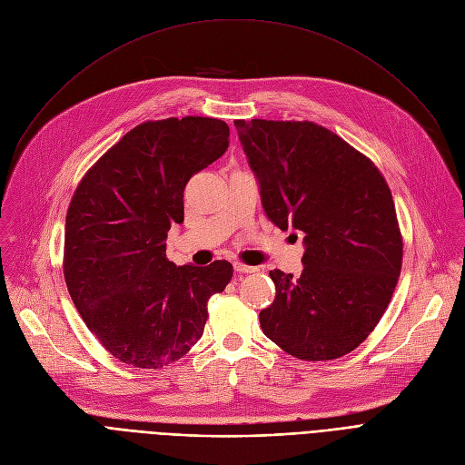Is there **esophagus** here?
Masks as SVG:
<instances>
[{
  "instance_id": "obj_1",
  "label": "esophagus",
  "mask_w": 465,
  "mask_h": 465,
  "mask_svg": "<svg viewBox=\"0 0 465 465\" xmlns=\"http://www.w3.org/2000/svg\"><path fill=\"white\" fill-rule=\"evenodd\" d=\"M233 270H235V273H237V275H247V273H254V272H256V267H252V265H245V263H235V265H233Z\"/></svg>"
}]
</instances>
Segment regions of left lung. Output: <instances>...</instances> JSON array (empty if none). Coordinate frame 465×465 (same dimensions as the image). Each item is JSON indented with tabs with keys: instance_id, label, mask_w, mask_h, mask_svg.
<instances>
[{
	"instance_id": "8db88e82",
	"label": "left lung",
	"mask_w": 465,
	"mask_h": 465,
	"mask_svg": "<svg viewBox=\"0 0 465 465\" xmlns=\"http://www.w3.org/2000/svg\"><path fill=\"white\" fill-rule=\"evenodd\" d=\"M262 205L275 226L303 233L300 279L270 272L275 302L262 331L300 360H333L363 343L392 300L403 241L377 165L314 122H233Z\"/></svg>"
}]
</instances>
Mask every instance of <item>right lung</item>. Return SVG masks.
<instances>
[{
  "mask_svg": "<svg viewBox=\"0 0 465 465\" xmlns=\"http://www.w3.org/2000/svg\"><path fill=\"white\" fill-rule=\"evenodd\" d=\"M224 120H146L97 160L65 216L64 277L94 337L120 361L160 370L183 358L207 322V302L233 267H177L165 256L184 220V186L228 151Z\"/></svg>",
  "mask_w": 465,
  "mask_h": 465,
  "instance_id": "right-lung-1",
  "label": "right lung"
}]
</instances>
